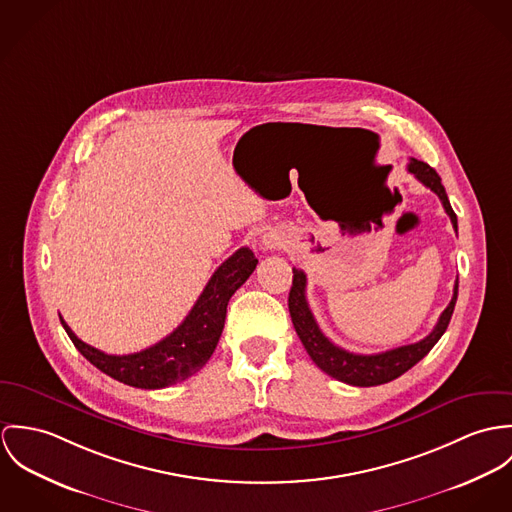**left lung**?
I'll list each match as a JSON object with an SVG mask.
<instances>
[{"instance_id":"obj_1","label":"left lung","mask_w":512,"mask_h":512,"mask_svg":"<svg viewBox=\"0 0 512 512\" xmlns=\"http://www.w3.org/2000/svg\"><path fill=\"white\" fill-rule=\"evenodd\" d=\"M406 169L442 200L444 210L450 216L454 229L457 231V218L450 206L446 188L442 186V178L438 176V172L418 159H410ZM455 300H457V281H455L454 296H452L448 308L442 312L438 324L424 340L400 345V347L383 351V353H375V355L351 353L343 347H338L336 343H332L322 334V330H320L318 322L314 320V314L308 306L306 275L300 269H292V286L288 292V312H290L294 330L302 341L304 349L308 351L310 359L324 373H328L330 377L338 379L341 383L353 385V387H375V385H383V383L397 379L410 367H414L422 357L428 355V351L448 330V324L454 314Z\"/></svg>"}]
</instances>
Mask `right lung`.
Here are the masks:
<instances>
[{
	"label": "right lung",
	"mask_w": 512,
	"mask_h": 512,
	"mask_svg": "<svg viewBox=\"0 0 512 512\" xmlns=\"http://www.w3.org/2000/svg\"><path fill=\"white\" fill-rule=\"evenodd\" d=\"M249 247L237 249L226 259L202 290L184 322L165 340L129 355H108L76 338L60 318L62 328L76 349L102 373L137 389H165L200 371L212 357L226 322L229 298L257 267Z\"/></svg>",
	"instance_id": "obj_1"
}]
</instances>
